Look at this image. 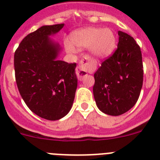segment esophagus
Segmentation results:
<instances>
[{"label":"esophagus","mask_w":160,"mask_h":160,"mask_svg":"<svg viewBox=\"0 0 160 160\" xmlns=\"http://www.w3.org/2000/svg\"><path fill=\"white\" fill-rule=\"evenodd\" d=\"M90 59H91L90 56H89L88 54H86L83 56L82 58L80 61L78 66L77 70H76V73H77V76L79 80L82 79L84 76L87 75Z\"/></svg>","instance_id":"esophagus-1"}]
</instances>
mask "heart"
I'll list each match as a JSON object with an SVG mask.
<instances>
[{
  "instance_id": "1",
  "label": "heart",
  "mask_w": 160,
  "mask_h": 160,
  "mask_svg": "<svg viewBox=\"0 0 160 160\" xmlns=\"http://www.w3.org/2000/svg\"><path fill=\"white\" fill-rule=\"evenodd\" d=\"M72 43L65 42L66 51L74 53L78 49L90 48V51L98 58L108 57L114 52L116 46V38L110 29L89 27L77 31L72 35Z\"/></svg>"
}]
</instances>
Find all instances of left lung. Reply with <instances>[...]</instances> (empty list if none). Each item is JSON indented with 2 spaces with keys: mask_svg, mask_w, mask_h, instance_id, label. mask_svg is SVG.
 Returning a JSON list of instances; mask_svg holds the SVG:
<instances>
[{
  "mask_svg": "<svg viewBox=\"0 0 160 160\" xmlns=\"http://www.w3.org/2000/svg\"><path fill=\"white\" fill-rule=\"evenodd\" d=\"M118 48L94 73L93 93L97 107L118 116L132 108L140 94L143 66L140 47L135 39L118 31Z\"/></svg>",
  "mask_w": 160,
  "mask_h": 160,
  "instance_id": "1",
  "label": "left lung"
}]
</instances>
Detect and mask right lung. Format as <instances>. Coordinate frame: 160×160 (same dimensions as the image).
Segmentation results:
<instances>
[{
    "label": "right lung",
    "mask_w": 160,
    "mask_h": 160,
    "mask_svg": "<svg viewBox=\"0 0 160 160\" xmlns=\"http://www.w3.org/2000/svg\"><path fill=\"white\" fill-rule=\"evenodd\" d=\"M63 26H42L25 37L14 53L20 94L31 111L52 121L69 113L78 86L76 63L58 60L60 47L49 38Z\"/></svg>",
    "instance_id": "obj_1"
}]
</instances>
